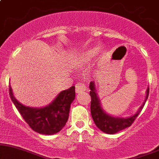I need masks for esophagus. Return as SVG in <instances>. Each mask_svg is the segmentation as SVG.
Returning <instances> with one entry per match:
<instances>
[{"label":"esophagus","instance_id":"34e87169","mask_svg":"<svg viewBox=\"0 0 159 159\" xmlns=\"http://www.w3.org/2000/svg\"><path fill=\"white\" fill-rule=\"evenodd\" d=\"M87 90V87L84 83H80L76 84L75 85V92L76 93H81L82 92H84V91Z\"/></svg>","mask_w":159,"mask_h":159}]
</instances>
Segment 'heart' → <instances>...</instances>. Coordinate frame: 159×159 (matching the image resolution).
<instances>
[{
	"mask_svg": "<svg viewBox=\"0 0 159 159\" xmlns=\"http://www.w3.org/2000/svg\"><path fill=\"white\" fill-rule=\"evenodd\" d=\"M98 50L99 48L97 47H92V48L86 49L75 57L74 64L77 66L86 64L97 54Z\"/></svg>",
	"mask_w": 159,
	"mask_h": 159,
	"instance_id": "obj_1",
	"label": "heart"
}]
</instances>
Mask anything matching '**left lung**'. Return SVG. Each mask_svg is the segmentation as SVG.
<instances>
[{
	"mask_svg": "<svg viewBox=\"0 0 159 159\" xmlns=\"http://www.w3.org/2000/svg\"><path fill=\"white\" fill-rule=\"evenodd\" d=\"M90 95L91 97V104H90V111L92 115L93 120L95 124L102 132L107 133V134H115L120 131L123 130L124 129L131 126L133 122L135 120L137 116L140 114V111L145 105L146 101L147 100L149 96V88L148 87L147 90V95H146L145 101L143 105L140 107L138 111H137L135 114L128 118H119L114 117L105 113L100 104L99 98H98L97 93H96V87L93 81H91L90 84Z\"/></svg>",
	"mask_w": 159,
	"mask_h": 159,
	"instance_id": "8db88e82",
	"label": "left lung"
}]
</instances>
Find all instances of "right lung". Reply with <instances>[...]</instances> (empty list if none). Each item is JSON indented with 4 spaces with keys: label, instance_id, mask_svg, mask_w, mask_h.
Wrapping results in <instances>:
<instances>
[{
    "label": "right lung",
    "instance_id": "add662e5",
    "mask_svg": "<svg viewBox=\"0 0 159 159\" xmlns=\"http://www.w3.org/2000/svg\"><path fill=\"white\" fill-rule=\"evenodd\" d=\"M9 87L12 102L33 130L39 134H54L64 127L69 119L71 103L75 97L74 86L62 91L52 103L41 108L23 105L16 99L11 86Z\"/></svg>",
    "mask_w": 159,
    "mask_h": 159
}]
</instances>
